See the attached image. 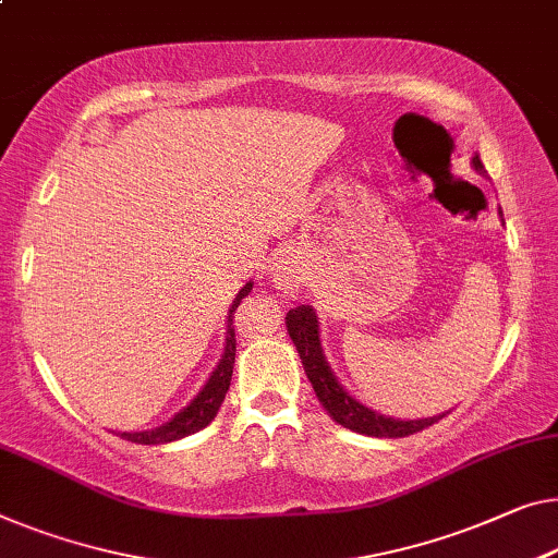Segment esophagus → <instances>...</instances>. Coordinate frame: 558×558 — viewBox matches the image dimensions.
Instances as JSON below:
<instances>
[{
  "label": "esophagus",
  "instance_id": "esophagus-1",
  "mask_svg": "<svg viewBox=\"0 0 558 558\" xmlns=\"http://www.w3.org/2000/svg\"><path fill=\"white\" fill-rule=\"evenodd\" d=\"M303 268L295 257H280L270 268V280L280 293H298V288L303 286Z\"/></svg>",
  "mask_w": 558,
  "mask_h": 558
}]
</instances>
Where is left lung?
Instances as JSON below:
<instances>
[{"label": "left lung", "instance_id": "1", "mask_svg": "<svg viewBox=\"0 0 558 558\" xmlns=\"http://www.w3.org/2000/svg\"><path fill=\"white\" fill-rule=\"evenodd\" d=\"M471 165L478 172H486L478 155H473ZM286 326L298 348V355H301L305 376L311 380L315 396H318L323 409L332 415V421L340 423L343 428H351L355 434L376 436V438H403L434 426V423H438L446 415L444 413V415H434V418L398 421V418H388V415H380L376 411L365 409V405L355 401L351 393H345V388L338 384L336 376H332L330 365L320 348L318 315H315L313 305L293 307V311L286 315Z\"/></svg>", "mask_w": 558, "mask_h": 558}]
</instances>
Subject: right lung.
<instances>
[{
  "label": "right lung",
  "mask_w": 558,
  "mask_h": 558,
  "mask_svg": "<svg viewBox=\"0 0 558 558\" xmlns=\"http://www.w3.org/2000/svg\"><path fill=\"white\" fill-rule=\"evenodd\" d=\"M253 290V282H245L243 290L235 295L232 301V307L228 313V332H226V353L218 363V368L213 371L210 380H207L205 388L195 396V401L182 409L174 418L168 423H162L160 428L153 430H140V434H122L124 440H132V444H143V446H157V444H170V440L185 438L190 434H197L199 428H205L207 423L215 418V413L220 411L222 401H226V393L230 388V378H232V365H235V328H232V318H235V311L243 298Z\"/></svg>",
  "instance_id": "1"
}]
</instances>
